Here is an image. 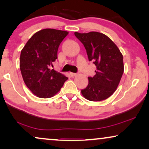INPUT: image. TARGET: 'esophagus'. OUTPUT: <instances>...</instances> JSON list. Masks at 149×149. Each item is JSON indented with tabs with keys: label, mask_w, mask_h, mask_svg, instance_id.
<instances>
[{
	"label": "esophagus",
	"mask_w": 149,
	"mask_h": 149,
	"mask_svg": "<svg viewBox=\"0 0 149 149\" xmlns=\"http://www.w3.org/2000/svg\"><path fill=\"white\" fill-rule=\"evenodd\" d=\"M77 73H74V72H70V76L71 77H75V76H76V75H77Z\"/></svg>",
	"instance_id": "1"
}]
</instances>
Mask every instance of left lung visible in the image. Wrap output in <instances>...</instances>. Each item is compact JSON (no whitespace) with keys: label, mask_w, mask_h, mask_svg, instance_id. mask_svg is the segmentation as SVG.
<instances>
[{"label":"left lung","mask_w":149,"mask_h":149,"mask_svg":"<svg viewBox=\"0 0 149 149\" xmlns=\"http://www.w3.org/2000/svg\"><path fill=\"white\" fill-rule=\"evenodd\" d=\"M74 35L84 45L89 61L96 66L95 74L88 77V85L81 93L90 101L107 99L117 89L123 75V55L113 40L100 32H75Z\"/></svg>","instance_id":"8db88e82"}]
</instances>
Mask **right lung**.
<instances>
[{
  "label": "right lung",
  "instance_id": "1",
  "mask_svg": "<svg viewBox=\"0 0 149 149\" xmlns=\"http://www.w3.org/2000/svg\"><path fill=\"white\" fill-rule=\"evenodd\" d=\"M68 32L52 28L40 30L28 40L22 49L19 68L28 89L40 98L54 96L68 78L51 69L58 59L60 45Z\"/></svg>",
  "mask_w": 149,
  "mask_h": 149
}]
</instances>
